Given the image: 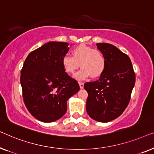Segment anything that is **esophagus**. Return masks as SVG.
<instances>
[{"instance_id":"1","label":"esophagus","mask_w":154,"mask_h":154,"mask_svg":"<svg viewBox=\"0 0 154 154\" xmlns=\"http://www.w3.org/2000/svg\"><path fill=\"white\" fill-rule=\"evenodd\" d=\"M79 87L81 89L84 88V83H82V82H79Z\"/></svg>"}]
</instances>
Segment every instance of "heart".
Listing matches in <instances>:
<instances>
[{
  "label": "heart",
  "instance_id": "1",
  "mask_svg": "<svg viewBox=\"0 0 154 154\" xmlns=\"http://www.w3.org/2000/svg\"><path fill=\"white\" fill-rule=\"evenodd\" d=\"M72 56L65 55L61 59L63 70L68 75H73L79 67L81 70L75 75V79L84 80L91 76L97 78L105 71L106 59L103 53L88 45L82 44L75 47Z\"/></svg>",
  "mask_w": 154,
  "mask_h": 154
}]
</instances>
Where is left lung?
<instances>
[{
	"instance_id": "1",
	"label": "left lung",
	"mask_w": 154,
	"mask_h": 154,
	"mask_svg": "<svg viewBox=\"0 0 154 154\" xmlns=\"http://www.w3.org/2000/svg\"><path fill=\"white\" fill-rule=\"evenodd\" d=\"M96 45L105 56L106 66L98 80L84 84L86 109L94 120L107 123L119 117L128 105L135 74L128 56L117 47L109 43Z\"/></svg>"
}]
</instances>
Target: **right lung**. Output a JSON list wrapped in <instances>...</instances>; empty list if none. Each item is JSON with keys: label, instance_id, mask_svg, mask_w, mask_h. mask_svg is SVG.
Listing matches in <instances>:
<instances>
[{"label": "right lung", "instance_id": "add662e5", "mask_svg": "<svg viewBox=\"0 0 154 154\" xmlns=\"http://www.w3.org/2000/svg\"><path fill=\"white\" fill-rule=\"evenodd\" d=\"M68 42H49L28 55L21 71L23 98L29 112L45 123L61 118L68 100L79 91L76 80L65 72L61 59Z\"/></svg>", "mask_w": 154, "mask_h": 154}]
</instances>
